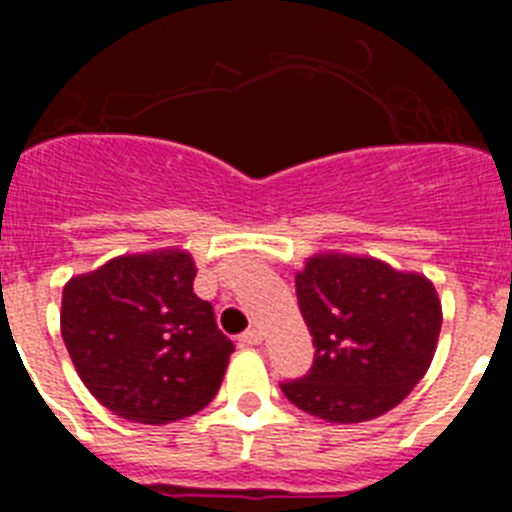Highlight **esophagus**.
I'll return each instance as SVG.
<instances>
[{
  "instance_id": "obj_1",
  "label": "esophagus",
  "mask_w": 512,
  "mask_h": 512,
  "mask_svg": "<svg viewBox=\"0 0 512 512\" xmlns=\"http://www.w3.org/2000/svg\"><path fill=\"white\" fill-rule=\"evenodd\" d=\"M261 330H256V328H251V330H246V333H241V338H238V341H241V346H259L261 343Z\"/></svg>"
}]
</instances>
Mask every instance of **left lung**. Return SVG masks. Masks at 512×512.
<instances>
[{
  "mask_svg": "<svg viewBox=\"0 0 512 512\" xmlns=\"http://www.w3.org/2000/svg\"><path fill=\"white\" fill-rule=\"evenodd\" d=\"M295 287L315 361L282 382L292 405L328 423H364L425 377L443 320L431 279L372 256L315 253Z\"/></svg>",
  "mask_w": 512,
  "mask_h": 512,
  "instance_id": "1",
  "label": "left lung"
}]
</instances>
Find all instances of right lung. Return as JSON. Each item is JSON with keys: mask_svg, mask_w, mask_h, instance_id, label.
Listing matches in <instances>:
<instances>
[{"mask_svg": "<svg viewBox=\"0 0 512 512\" xmlns=\"http://www.w3.org/2000/svg\"><path fill=\"white\" fill-rule=\"evenodd\" d=\"M187 251L130 253L69 279L61 336L76 374L104 408L164 425L202 410L220 390L233 341L194 295Z\"/></svg>", "mask_w": 512, "mask_h": 512, "instance_id": "right-lung-1", "label": "right lung"}]
</instances>
